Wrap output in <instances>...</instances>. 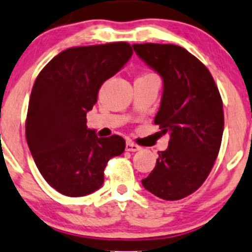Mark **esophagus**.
<instances>
[{
  "label": "esophagus",
  "instance_id": "1",
  "mask_svg": "<svg viewBox=\"0 0 252 252\" xmlns=\"http://www.w3.org/2000/svg\"><path fill=\"white\" fill-rule=\"evenodd\" d=\"M139 149H140L139 146L135 145V143L130 142V141H128V142L126 143V151H128V152H136V151H139Z\"/></svg>",
  "mask_w": 252,
  "mask_h": 252
}]
</instances>
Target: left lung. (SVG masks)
<instances>
[{
    "instance_id": "8db88e82",
    "label": "left lung",
    "mask_w": 252,
    "mask_h": 252,
    "mask_svg": "<svg viewBox=\"0 0 252 252\" xmlns=\"http://www.w3.org/2000/svg\"><path fill=\"white\" fill-rule=\"evenodd\" d=\"M132 49L161 76L154 123L170 134L168 147L158 152L156 167L142 185L162 200H181L202 185L219 153L223 132L219 90L208 69L181 46L147 43Z\"/></svg>"
}]
</instances>
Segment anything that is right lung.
I'll list each match as a JSON object with an SVG mask.
<instances>
[{
  "label": "right lung",
  "instance_id": "1",
  "mask_svg": "<svg viewBox=\"0 0 252 252\" xmlns=\"http://www.w3.org/2000/svg\"><path fill=\"white\" fill-rule=\"evenodd\" d=\"M132 56L126 41L70 48L55 56L33 85L26 139L35 165L55 190L70 197L96 191L112 157L126 141L118 135L98 137L86 115L98 92Z\"/></svg>",
  "mask_w": 252,
  "mask_h": 252
}]
</instances>
